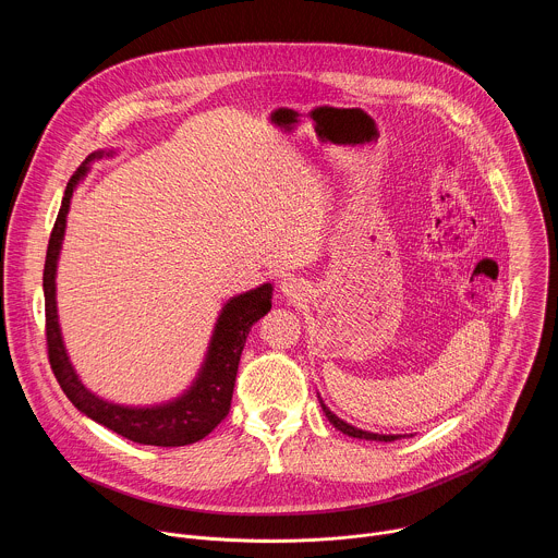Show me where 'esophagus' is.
I'll return each mask as SVG.
<instances>
[{
    "label": "esophagus",
    "mask_w": 558,
    "mask_h": 558,
    "mask_svg": "<svg viewBox=\"0 0 558 558\" xmlns=\"http://www.w3.org/2000/svg\"><path fill=\"white\" fill-rule=\"evenodd\" d=\"M280 291H282V295H287L289 300H298V298L302 295L304 287H302V282L295 280V278H284L282 284H280Z\"/></svg>",
    "instance_id": "esophagus-1"
}]
</instances>
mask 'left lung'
Masks as SVG:
<instances>
[{"label":"left lung","mask_w":558,"mask_h":558,"mask_svg":"<svg viewBox=\"0 0 558 558\" xmlns=\"http://www.w3.org/2000/svg\"><path fill=\"white\" fill-rule=\"evenodd\" d=\"M320 407H323V411H325V415H327V420L340 430V433H344V435H349V437H355V439H368V441H395V439H400L402 435H377V433H368V430H362V428H355V426H351V424H347L344 420H340L338 415H333L329 409H327V404L320 400Z\"/></svg>","instance_id":"1"}]
</instances>
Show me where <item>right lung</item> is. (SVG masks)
I'll list each match as a JSON object with an SVG mask.
<instances>
[{
	"label": "right lung",
	"instance_id": "obj_1",
	"mask_svg": "<svg viewBox=\"0 0 558 558\" xmlns=\"http://www.w3.org/2000/svg\"><path fill=\"white\" fill-rule=\"evenodd\" d=\"M114 151H95L86 158V163L76 168L70 177L63 201L50 233V243L44 265V298H46V342L48 360L52 373L63 388L68 400L97 424L114 430L117 435L143 444V446H187L207 437L229 413L231 395L238 373V362L245 349V340L252 327L271 308L274 287L269 282L233 295L220 311L214 327L205 362L198 371L194 384L177 400L156 407H121L104 400V397L88 390L78 379L74 366L63 347L59 315H57V260L65 233V216L70 209V198L78 181L90 170V161L101 156H112Z\"/></svg>",
	"mask_w": 558,
	"mask_h": 558
}]
</instances>
